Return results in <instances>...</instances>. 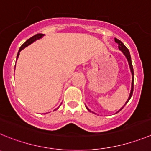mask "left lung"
<instances>
[{"mask_svg": "<svg viewBox=\"0 0 151 151\" xmlns=\"http://www.w3.org/2000/svg\"><path fill=\"white\" fill-rule=\"evenodd\" d=\"M115 40V42H116V43L118 44V48H119V50L121 51L123 53V55L126 56V59H127V61H128V63H129V68H130V70H131V73H132V86H131V92H130V94H129V96L128 99H127V101L125 102L124 105L123 106V108H121L119 110V111H117L116 113H118L119 111H121L122 109H123V108H124V106L126 105L127 103H128V101H129V99H131L132 96V93H133V88H134V71H133V68H132V59H131V55H130V52L129 51V50L127 48H126V46L123 44V43H122L121 41L119 40H118V39L116 38H114ZM86 109L88 110V111H89V112H92L91 111V110H89V108L86 106Z\"/></svg>", "mask_w": 151, "mask_h": 151, "instance_id": "8db88e82", "label": "left lung"}]
</instances>
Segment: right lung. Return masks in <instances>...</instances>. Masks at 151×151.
<instances>
[{
	"label": "right lung",
	"mask_w": 151,
	"mask_h": 151,
	"mask_svg": "<svg viewBox=\"0 0 151 151\" xmlns=\"http://www.w3.org/2000/svg\"><path fill=\"white\" fill-rule=\"evenodd\" d=\"M44 35H43V34H37V35H35V36L32 37L31 38H29V39H28V40H27L26 41H25V43H23L22 45L21 46V47H20L19 50L18 54H17V56H16V60L18 59L19 55V52H21V51L23 50V49H25V47H28V46H29L30 44H32V43H34V42H35V41H36L37 40H39V39L42 38V37H43L44 36ZM59 106H60V105H59ZM58 108H57V109H58ZM54 111H55V110H54Z\"/></svg>",
	"instance_id": "add662e5"
}]
</instances>
